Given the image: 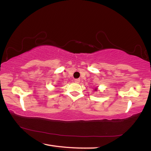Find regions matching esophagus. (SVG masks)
<instances>
[{
    "label": "esophagus",
    "mask_w": 151,
    "mask_h": 151,
    "mask_svg": "<svg viewBox=\"0 0 151 151\" xmlns=\"http://www.w3.org/2000/svg\"><path fill=\"white\" fill-rule=\"evenodd\" d=\"M80 81H81V80H80V79H78V78L75 79V82L76 83H80Z\"/></svg>",
    "instance_id": "esophagus-1"
}]
</instances>
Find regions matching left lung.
Returning <instances> with one entry per match:
<instances>
[{
    "mask_svg": "<svg viewBox=\"0 0 151 151\" xmlns=\"http://www.w3.org/2000/svg\"><path fill=\"white\" fill-rule=\"evenodd\" d=\"M94 91H97V90H98V88L96 87L95 88H94Z\"/></svg>",
    "mask_w": 151,
    "mask_h": 151,
    "instance_id": "left-lung-1",
    "label": "left lung"
}]
</instances>
